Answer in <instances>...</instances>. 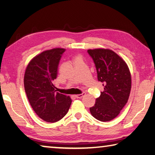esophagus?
Instances as JSON below:
<instances>
[{"instance_id": "esophagus-1", "label": "esophagus", "mask_w": 155, "mask_h": 155, "mask_svg": "<svg viewBox=\"0 0 155 155\" xmlns=\"http://www.w3.org/2000/svg\"><path fill=\"white\" fill-rule=\"evenodd\" d=\"M84 95H85V93H82V94H79V95H76V97L81 99V98H82V97H84Z\"/></svg>"}]
</instances>
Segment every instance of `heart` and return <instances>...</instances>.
Instances as JSON below:
<instances>
[{"label":"heart","mask_w":155,"mask_h":155,"mask_svg":"<svg viewBox=\"0 0 155 155\" xmlns=\"http://www.w3.org/2000/svg\"><path fill=\"white\" fill-rule=\"evenodd\" d=\"M79 57H81V56H77V57H76V58H79Z\"/></svg>","instance_id":"1"}]
</instances>
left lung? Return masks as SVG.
<instances>
[{
	"label": "left lung",
	"mask_w": 155,
	"mask_h": 155,
	"mask_svg": "<svg viewBox=\"0 0 155 155\" xmlns=\"http://www.w3.org/2000/svg\"><path fill=\"white\" fill-rule=\"evenodd\" d=\"M95 64L99 81L104 91L90 107L92 116L101 122H109L120 114L130 96L132 78L126 62L113 50L96 48L87 50Z\"/></svg>",
	"instance_id": "1"
}]
</instances>
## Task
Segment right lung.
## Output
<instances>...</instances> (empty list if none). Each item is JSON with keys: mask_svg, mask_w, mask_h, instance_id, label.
Returning <instances> with one entry per match:
<instances>
[{"mask_svg": "<svg viewBox=\"0 0 155 155\" xmlns=\"http://www.w3.org/2000/svg\"><path fill=\"white\" fill-rule=\"evenodd\" d=\"M65 50L56 48L42 51L30 60L24 74V87L29 104L35 114L47 122L61 120L72 103L69 96L56 93L53 84Z\"/></svg>", "mask_w": 155, "mask_h": 155, "instance_id": "1", "label": "right lung"}]
</instances>
